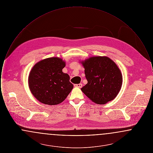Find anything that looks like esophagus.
Masks as SVG:
<instances>
[{
  "instance_id": "34e87169",
  "label": "esophagus",
  "mask_w": 153,
  "mask_h": 153,
  "mask_svg": "<svg viewBox=\"0 0 153 153\" xmlns=\"http://www.w3.org/2000/svg\"><path fill=\"white\" fill-rule=\"evenodd\" d=\"M74 86L75 87H78V88H81L82 87V84H74Z\"/></svg>"
}]
</instances>
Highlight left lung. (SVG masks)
<instances>
[{"mask_svg":"<svg viewBox=\"0 0 153 153\" xmlns=\"http://www.w3.org/2000/svg\"><path fill=\"white\" fill-rule=\"evenodd\" d=\"M88 83L81 90L92 102L104 104L114 99L122 85L116 64L107 57H93L82 62Z\"/></svg>","mask_w":153,"mask_h":153,"instance_id":"1","label":"left lung"}]
</instances>
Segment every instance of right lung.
Segmentation results:
<instances>
[{"instance_id":"right-lung-1","label":"right lung","mask_w":153,"mask_h":153,"mask_svg":"<svg viewBox=\"0 0 153 153\" xmlns=\"http://www.w3.org/2000/svg\"><path fill=\"white\" fill-rule=\"evenodd\" d=\"M65 66L61 58L52 57L33 66L30 73L29 85L38 100L48 105H56L65 99L73 85L69 81V76L62 72Z\"/></svg>"}]
</instances>
